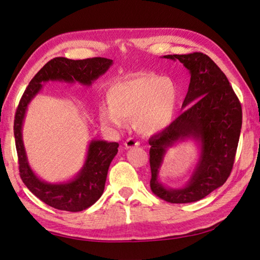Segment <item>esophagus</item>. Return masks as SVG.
<instances>
[{"label":"esophagus","mask_w":260,"mask_h":260,"mask_svg":"<svg viewBox=\"0 0 260 260\" xmlns=\"http://www.w3.org/2000/svg\"><path fill=\"white\" fill-rule=\"evenodd\" d=\"M125 148H133V147H138L139 143L137 141H135L134 138H128L127 141L124 143Z\"/></svg>","instance_id":"obj_1"}]
</instances>
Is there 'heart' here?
<instances>
[{
	"instance_id": "heart-1",
	"label": "heart",
	"mask_w": 260,
	"mask_h": 260,
	"mask_svg": "<svg viewBox=\"0 0 260 260\" xmlns=\"http://www.w3.org/2000/svg\"><path fill=\"white\" fill-rule=\"evenodd\" d=\"M109 106L100 109V121L111 128H123L134 119L135 129L146 136L165 131L175 117L179 89L175 80L154 72H137L119 80L109 91Z\"/></svg>"
}]
</instances>
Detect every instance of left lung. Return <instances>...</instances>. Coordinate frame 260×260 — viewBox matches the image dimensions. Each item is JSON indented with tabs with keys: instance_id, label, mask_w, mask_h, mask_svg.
<instances>
[{
	"instance_id": "obj_1",
	"label": "left lung",
	"mask_w": 260,
	"mask_h": 260,
	"mask_svg": "<svg viewBox=\"0 0 260 260\" xmlns=\"http://www.w3.org/2000/svg\"><path fill=\"white\" fill-rule=\"evenodd\" d=\"M180 61L190 73L182 112L167 128L149 139L150 189L170 203L196 202L222 187L234 164L242 128V106L228 78L202 52L167 55ZM192 140L198 159L189 180L180 188H169L158 179L168 150L179 142Z\"/></svg>"
}]
</instances>
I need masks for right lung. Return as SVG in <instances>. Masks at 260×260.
I'll use <instances>...</instances> for the list:
<instances>
[{"instance_id":"obj_1","label":"right lung","mask_w":260,"mask_h":260,"mask_svg":"<svg viewBox=\"0 0 260 260\" xmlns=\"http://www.w3.org/2000/svg\"><path fill=\"white\" fill-rule=\"evenodd\" d=\"M113 64L106 58H90L72 60L54 58L31 79L19 101L14 121V136L19 162V175L26 187L39 200L57 210L79 212L88 209L101 198L105 187L109 167L117 154L118 144L103 139L89 143L83 166L69 180L47 182L31 169L23 141V124L28 105L43 89V83L64 82L91 86Z\"/></svg>"}]
</instances>
